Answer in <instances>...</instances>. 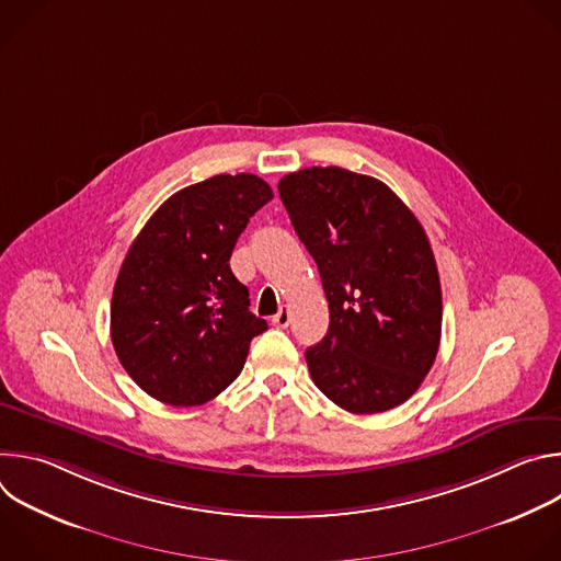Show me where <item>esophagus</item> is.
<instances>
[{
	"label": "esophagus",
	"mask_w": 561,
	"mask_h": 561,
	"mask_svg": "<svg viewBox=\"0 0 561 561\" xmlns=\"http://www.w3.org/2000/svg\"><path fill=\"white\" fill-rule=\"evenodd\" d=\"M288 324H290V310H288L286 306H282L279 312L273 317V327H277V329H288Z\"/></svg>",
	"instance_id": "1"
}]
</instances>
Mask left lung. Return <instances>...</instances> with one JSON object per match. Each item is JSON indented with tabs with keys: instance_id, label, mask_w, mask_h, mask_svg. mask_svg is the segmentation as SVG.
<instances>
[{
	"instance_id": "left-lung-1",
	"label": "left lung",
	"mask_w": 561,
	"mask_h": 561,
	"mask_svg": "<svg viewBox=\"0 0 561 561\" xmlns=\"http://www.w3.org/2000/svg\"><path fill=\"white\" fill-rule=\"evenodd\" d=\"M277 188L329 299V333L306 351L314 386L355 415L404 404L442 337L439 273L422 224L383 182L340 167L284 175Z\"/></svg>"
}]
</instances>
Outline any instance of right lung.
Here are the masks:
<instances>
[{
    "instance_id": "obj_1",
    "label": "right lung",
    "mask_w": 561,
    "mask_h": 561,
    "mask_svg": "<svg viewBox=\"0 0 561 561\" xmlns=\"http://www.w3.org/2000/svg\"><path fill=\"white\" fill-rule=\"evenodd\" d=\"M271 199L257 175H215L169 197L130 244L113 288L111 340L126 373L159 402L206 404L268 329L228 262Z\"/></svg>"
}]
</instances>
